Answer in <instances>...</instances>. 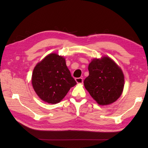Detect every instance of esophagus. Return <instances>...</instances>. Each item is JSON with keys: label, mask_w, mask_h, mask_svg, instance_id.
I'll list each match as a JSON object with an SVG mask.
<instances>
[{"label": "esophagus", "mask_w": 148, "mask_h": 148, "mask_svg": "<svg viewBox=\"0 0 148 148\" xmlns=\"http://www.w3.org/2000/svg\"><path fill=\"white\" fill-rule=\"evenodd\" d=\"M76 81L78 84H82L83 83V78L81 77H78V78H76Z\"/></svg>", "instance_id": "1"}]
</instances>
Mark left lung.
Returning <instances> with one entry per match:
<instances>
[{
    "label": "left lung",
    "instance_id": "8db88e82",
    "mask_svg": "<svg viewBox=\"0 0 148 148\" xmlns=\"http://www.w3.org/2000/svg\"><path fill=\"white\" fill-rule=\"evenodd\" d=\"M89 76L84 85L90 95L99 105L114 102L121 96L124 88L122 70L108 56L94 58L88 65Z\"/></svg>",
    "mask_w": 148,
    "mask_h": 148
}]
</instances>
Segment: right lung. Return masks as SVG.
Instances as JSON below:
<instances>
[{
  "instance_id": "1",
  "label": "right lung",
  "mask_w": 148,
  "mask_h": 148,
  "mask_svg": "<svg viewBox=\"0 0 148 148\" xmlns=\"http://www.w3.org/2000/svg\"><path fill=\"white\" fill-rule=\"evenodd\" d=\"M32 84L40 99L54 104L60 102L76 82L71 76L65 58L51 53L34 67Z\"/></svg>"
}]
</instances>
